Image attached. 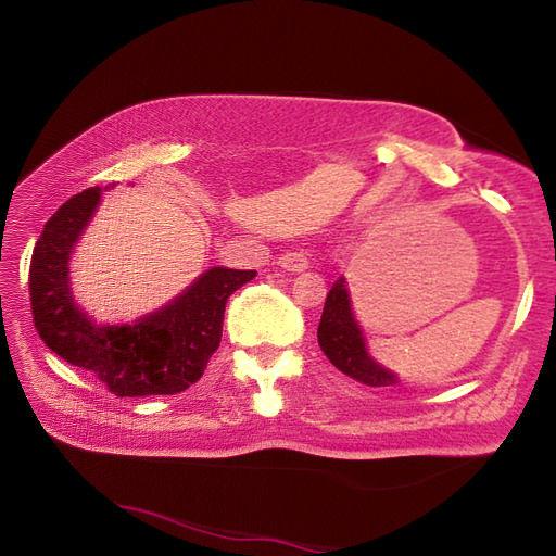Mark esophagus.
I'll return each instance as SVG.
<instances>
[{"label":"esophagus","instance_id":"esophagus-1","mask_svg":"<svg viewBox=\"0 0 556 556\" xmlns=\"http://www.w3.org/2000/svg\"><path fill=\"white\" fill-rule=\"evenodd\" d=\"M308 265H311V257L305 251H289L279 257V267L293 271V275H296V271H305Z\"/></svg>","mask_w":556,"mask_h":556}]
</instances>
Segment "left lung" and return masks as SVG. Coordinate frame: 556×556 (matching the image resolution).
<instances>
[{
	"mask_svg": "<svg viewBox=\"0 0 556 556\" xmlns=\"http://www.w3.org/2000/svg\"><path fill=\"white\" fill-rule=\"evenodd\" d=\"M317 341H320V349L334 368L353 377V380L368 387L399 384L396 375L372 361L368 349H365L363 329L353 317L344 277H339L327 293L320 327H317Z\"/></svg>",
	"mask_w": 556,
	"mask_h": 556,
	"instance_id": "8db88e82",
	"label": "left lung"
}]
</instances>
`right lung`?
I'll return each instance as SVG.
<instances>
[{
  "label": "right lung",
  "mask_w": 556,
  "mask_h": 556,
  "mask_svg": "<svg viewBox=\"0 0 556 556\" xmlns=\"http://www.w3.org/2000/svg\"><path fill=\"white\" fill-rule=\"evenodd\" d=\"M100 188L68 198L45 224L30 260V308L40 339L116 396L179 394L200 380L222 341L224 308L255 269L212 267L134 325H98L71 296L68 260L100 205Z\"/></svg>",
  "instance_id": "1"
}]
</instances>
